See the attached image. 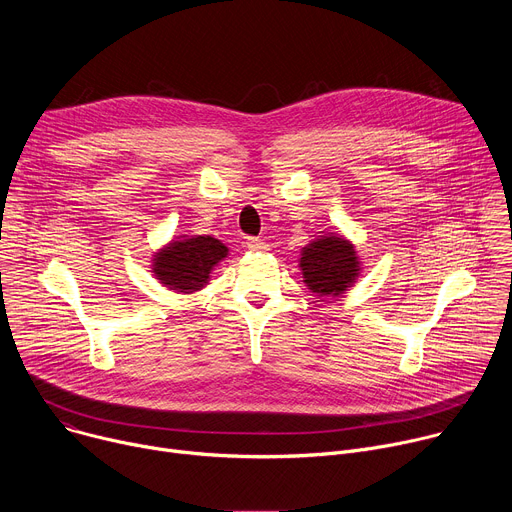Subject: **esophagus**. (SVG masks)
Wrapping results in <instances>:
<instances>
[{
	"instance_id": "34e87169",
	"label": "esophagus",
	"mask_w": 512,
	"mask_h": 512,
	"mask_svg": "<svg viewBox=\"0 0 512 512\" xmlns=\"http://www.w3.org/2000/svg\"><path fill=\"white\" fill-rule=\"evenodd\" d=\"M247 249H249V251H265L267 245H265L263 239H259V237H249V239H247Z\"/></svg>"
}]
</instances>
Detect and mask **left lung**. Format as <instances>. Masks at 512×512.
<instances>
[{
	"mask_svg": "<svg viewBox=\"0 0 512 512\" xmlns=\"http://www.w3.org/2000/svg\"><path fill=\"white\" fill-rule=\"evenodd\" d=\"M300 267L304 281L318 296H338L358 277L354 247L336 235L322 237L304 247Z\"/></svg>",
	"mask_w": 512,
	"mask_h": 512,
	"instance_id": "1",
	"label": "left lung"
}]
</instances>
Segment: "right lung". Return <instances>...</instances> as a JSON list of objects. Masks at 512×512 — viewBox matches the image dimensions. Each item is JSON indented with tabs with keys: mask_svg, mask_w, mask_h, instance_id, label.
Returning <instances> with one entry per match:
<instances>
[{
	"mask_svg": "<svg viewBox=\"0 0 512 512\" xmlns=\"http://www.w3.org/2000/svg\"><path fill=\"white\" fill-rule=\"evenodd\" d=\"M229 249L214 237L198 235L174 241L154 259L156 277L176 291H196L206 285L212 267L225 259Z\"/></svg>",
	"mask_w": 512,
	"mask_h": 512,
	"instance_id": "obj_1",
	"label": "right lung"
}]
</instances>
